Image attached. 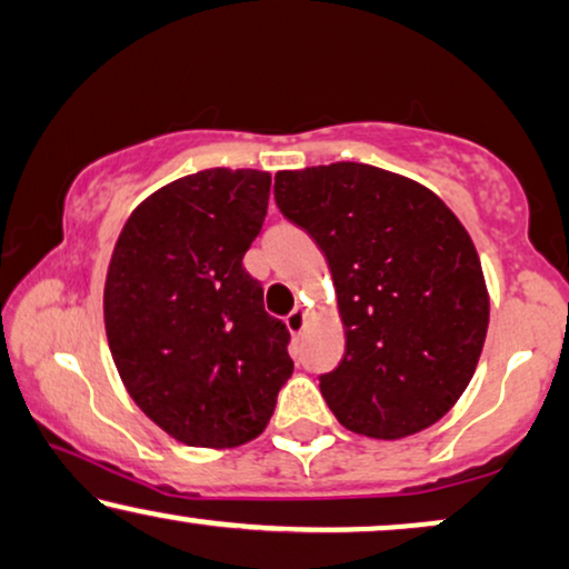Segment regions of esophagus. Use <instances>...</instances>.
Wrapping results in <instances>:
<instances>
[{
	"label": "esophagus",
	"instance_id": "esophagus-1",
	"mask_svg": "<svg viewBox=\"0 0 569 569\" xmlns=\"http://www.w3.org/2000/svg\"><path fill=\"white\" fill-rule=\"evenodd\" d=\"M305 325H307V309L297 307L289 317H286V328H289L293 336H299V332L305 330Z\"/></svg>",
	"mask_w": 569,
	"mask_h": 569
}]
</instances>
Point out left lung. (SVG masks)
I'll list each match as a JSON object with an SVG mask.
<instances>
[{
    "label": "left lung",
    "mask_w": 569,
    "mask_h": 569,
    "mask_svg": "<svg viewBox=\"0 0 569 569\" xmlns=\"http://www.w3.org/2000/svg\"><path fill=\"white\" fill-rule=\"evenodd\" d=\"M280 213L328 257L346 353L320 375L346 429L400 439L431 427L471 382L489 293L463 223L435 192L367 163L276 173Z\"/></svg>",
    "instance_id": "8db88e82"
}]
</instances>
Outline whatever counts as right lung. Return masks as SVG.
<instances>
[{
	"label": "right lung",
	"instance_id": "right-lung-1",
	"mask_svg": "<svg viewBox=\"0 0 569 569\" xmlns=\"http://www.w3.org/2000/svg\"><path fill=\"white\" fill-rule=\"evenodd\" d=\"M270 173L206 169L140 202L113 247L106 338L148 419L192 448H239L268 427L293 372L291 332L264 312L244 254Z\"/></svg>",
	"mask_w": 569,
	"mask_h": 569
}]
</instances>
